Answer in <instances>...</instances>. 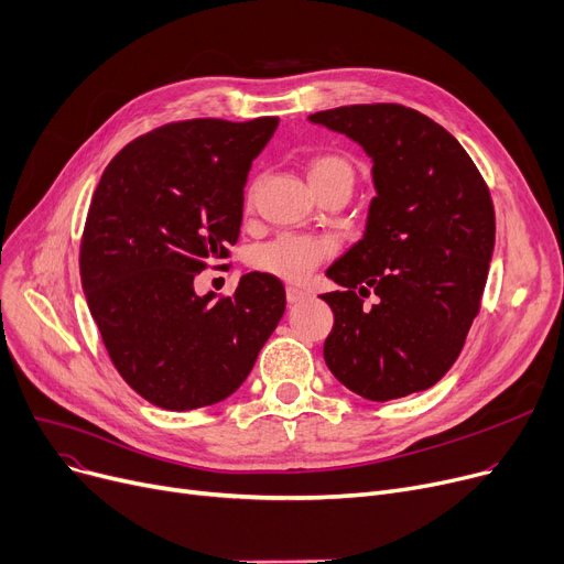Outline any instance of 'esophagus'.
<instances>
[{
	"instance_id": "34e87169",
	"label": "esophagus",
	"mask_w": 564,
	"mask_h": 564,
	"mask_svg": "<svg viewBox=\"0 0 564 564\" xmlns=\"http://www.w3.org/2000/svg\"><path fill=\"white\" fill-rule=\"evenodd\" d=\"M305 299H307V293L301 291L299 286H286V303H289V305H299V303H303Z\"/></svg>"
}]
</instances>
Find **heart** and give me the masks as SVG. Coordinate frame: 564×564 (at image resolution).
I'll use <instances>...</instances> for the list:
<instances>
[{"label":"heart","instance_id":"1","mask_svg":"<svg viewBox=\"0 0 564 564\" xmlns=\"http://www.w3.org/2000/svg\"><path fill=\"white\" fill-rule=\"evenodd\" d=\"M307 176L314 191H324L330 185H344L351 191L356 181V167L351 158L335 151H324L310 158ZM254 199V187L248 193V206ZM335 252V243L326 236L282 234L268 243L254 248L252 265L259 273L275 275L286 282H305L314 268Z\"/></svg>","mask_w":564,"mask_h":564}]
</instances>
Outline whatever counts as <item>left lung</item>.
<instances>
[{
	"label": "left lung",
	"mask_w": 564,
	"mask_h": 564,
	"mask_svg": "<svg viewBox=\"0 0 564 564\" xmlns=\"http://www.w3.org/2000/svg\"><path fill=\"white\" fill-rule=\"evenodd\" d=\"M373 160L362 240L326 275L335 324L324 358L335 379L371 401L438 383L479 314L496 240L487 181L449 132L397 102L344 105L310 115ZM373 290L380 305L362 308Z\"/></svg>",
	"instance_id": "obj_1"
}]
</instances>
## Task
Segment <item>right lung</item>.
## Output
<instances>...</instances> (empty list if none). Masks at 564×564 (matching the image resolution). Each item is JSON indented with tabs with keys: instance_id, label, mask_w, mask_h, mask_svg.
Returning <instances> with one entry per match:
<instances>
[{
	"instance_id": "obj_1",
	"label": "right lung",
	"mask_w": 564,
	"mask_h": 564,
	"mask_svg": "<svg viewBox=\"0 0 564 564\" xmlns=\"http://www.w3.org/2000/svg\"><path fill=\"white\" fill-rule=\"evenodd\" d=\"M278 117L187 119L126 144L105 167L79 243V278L121 379L151 404H218L248 379L284 314L275 275L234 296H197L195 278L229 259L252 160Z\"/></svg>"
}]
</instances>
